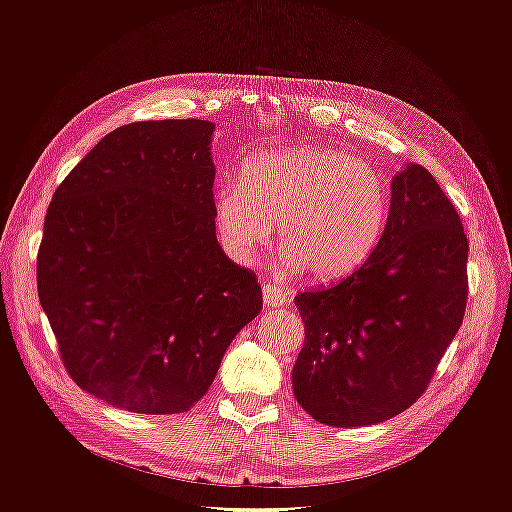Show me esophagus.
<instances>
[{"label":"esophagus","mask_w":512,"mask_h":512,"mask_svg":"<svg viewBox=\"0 0 512 512\" xmlns=\"http://www.w3.org/2000/svg\"><path fill=\"white\" fill-rule=\"evenodd\" d=\"M262 301H265L267 307H282L288 301V294L282 286H277L273 282L262 284Z\"/></svg>","instance_id":"esophagus-1"}]
</instances>
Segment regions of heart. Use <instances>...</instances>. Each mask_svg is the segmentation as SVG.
Instances as JSON below:
<instances>
[{"mask_svg":"<svg viewBox=\"0 0 512 512\" xmlns=\"http://www.w3.org/2000/svg\"><path fill=\"white\" fill-rule=\"evenodd\" d=\"M391 194L365 160L329 147L258 153L241 183L215 190L213 215L224 250L254 262L280 228L290 267L316 282H337L359 271L382 241Z\"/></svg>","mask_w":512,"mask_h":512,"instance_id":"obj_1","label":"heart"}]
</instances>
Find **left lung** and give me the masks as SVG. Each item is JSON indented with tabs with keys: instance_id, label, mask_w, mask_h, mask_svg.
<instances>
[{
	"instance_id": "left-lung-1",
	"label": "left lung",
	"mask_w": 512,
	"mask_h": 512,
	"mask_svg": "<svg viewBox=\"0 0 512 512\" xmlns=\"http://www.w3.org/2000/svg\"><path fill=\"white\" fill-rule=\"evenodd\" d=\"M468 301V237L421 164L391 181L380 245L329 288L294 297L305 342L292 369L301 408L331 427L376 425L421 397Z\"/></svg>"
}]
</instances>
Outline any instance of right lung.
Wrapping results in <instances>:
<instances>
[{"label": "right lung", "instance_id": "right-lung-1", "mask_svg": "<svg viewBox=\"0 0 512 512\" xmlns=\"http://www.w3.org/2000/svg\"><path fill=\"white\" fill-rule=\"evenodd\" d=\"M213 130L203 119L121 126L46 211L40 305L70 378L115 408L190 410L262 309L256 275L215 237Z\"/></svg>", "mask_w": 512, "mask_h": 512}]
</instances>
